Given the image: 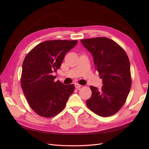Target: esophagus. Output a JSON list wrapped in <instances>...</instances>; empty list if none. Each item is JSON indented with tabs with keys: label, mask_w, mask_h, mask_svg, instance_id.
<instances>
[{
	"label": "esophagus",
	"mask_w": 149,
	"mask_h": 149,
	"mask_svg": "<svg viewBox=\"0 0 149 149\" xmlns=\"http://www.w3.org/2000/svg\"><path fill=\"white\" fill-rule=\"evenodd\" d=\"M81 85H80V84H78V83L75 84V88L77 89H80V88H81Z\"/></svg>",
	"instance_id": "obj_1"
}]
</instances>
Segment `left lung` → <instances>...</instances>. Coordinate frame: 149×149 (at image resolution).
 <instances>
[{
    "instance_id": "obj_1",
    "label": "left lung",
    "mask_w": 149,
    "mask_h": 149,
    "mask_svg": "<svg viewBox=\"0 0 149 149\" xmlns=\"http://www.w3.org/2000/svg\"><path fill=\"white\" fill-rule=\"evenodd\" d=\"M81 42L92 55L95 68L103 84L101 89L90 87L92 95L86 100V105L99 116L113 115L124 105L131 88L127 55L118 44L109 38L82 39Z\"/></svg>"
}]
</instances>
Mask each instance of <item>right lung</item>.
<instances>
[{
    "mask_svg": "<svg viewBox=\"0 0 149 149\" xmlns=\"http://www.w3.org/2000/svg\"><path fill=\"white\" fill-rule=\"evenodd\" d=\"M77 40L45 41L31 50L22 65L21 86L33 110L43 117L51 118L60 113L73 93L74 84L55 81L56 72L67 52Z\"/></svg>",
    "mask_w": 149,
    "mask_h": 149,
    "instance_id": "right-lung-1",
    "label": "right lung"
}]
</instances>
